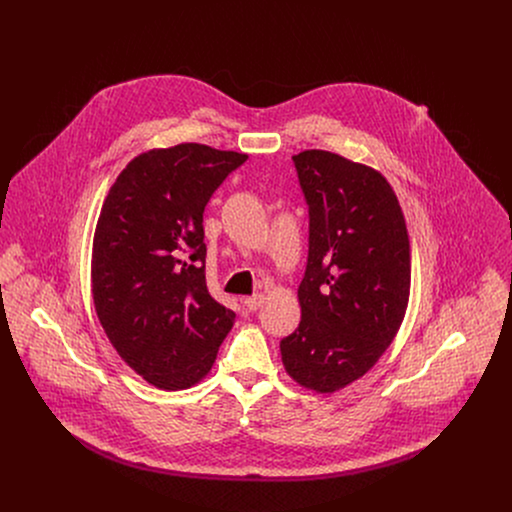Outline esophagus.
<instances>
[{
    "mask_svg": "<svg viewBox=\"0 0 512 512\" xmlns=\"http://www.w3.org/2000/svg\"><path fill=\"white\" fill-rule=\"evenodd\" d=\"M242 303H244V307H246L248 311H256V309H260V307H262V303H264V295L256 293V295L244 297V299H242Z\"/></svg>",
    "mask_w": 512,
    "mask_h": 512,
    "instance_id": "esophagus-1",
    "label": "esophagus"
}]
</instances>
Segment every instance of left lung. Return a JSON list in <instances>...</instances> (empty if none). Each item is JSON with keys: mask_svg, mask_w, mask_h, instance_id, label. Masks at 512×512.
Listing matches in <instances>:
<instances>
[{"mask_svg": "<svg viewBox=\"0 0 512 512\" xmlns=\"http://www.w3.org/2000/svg\"><path fill=\"white\" fill-rule=\"evenodd\" d=\"M292 159L309 254L301 321L280 351L297 384L327 394L361 378L394 341L410 297V238L382 173L323 149Z\"/></svg>", "mask_w": 512, "mask_h": 512, "instance_id": "left-lung-1", "label": "left lung"}]
</instances>
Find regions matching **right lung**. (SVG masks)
Here are the masks:
<instances>
[{"label": "right lung", "mask_w": 512, "mask_h": 512, "mask_svg": "<svg viewBox=\"0 0 512 512\" xmlns=\"http://www.w3.org/2000/svg\"><path fill=\"white\" fill-rule=\"evenodd\" d=\"M246 153L203 144L134 157L104 199L92 244V297L110 343L161 390L203 380L234 311L207 290L203 213Z\"/></svg>", "instance_id": "add662e5"}]
</instances>
